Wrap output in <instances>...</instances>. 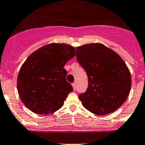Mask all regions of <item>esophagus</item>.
Segmentation results:
<instances>
[{
  "label": "esophagus",
  "instance_id": "1",
  "mask_svg": "<svg viewBox=\"0 0 145 145\" xmlns=\"http://www.w3.org/2000/svg\"><path fill=\"white\" fill-rule=\"evenodd\" d=\"M72 87H73V89L76 90V83H72Z\"/></svg>",
  "mask_w": 145,
  "mask_h": 145
}]
</instances>
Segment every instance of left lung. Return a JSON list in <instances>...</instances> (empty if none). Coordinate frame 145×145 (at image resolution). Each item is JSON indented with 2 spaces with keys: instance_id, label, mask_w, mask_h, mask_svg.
Instances as JSON below:
<instances>
[{
  "instance_id": "8db88e82",
  "label": "left lung",
  "mask_w": 145,
  "mask_h": 145,
  "mask_svg": "<svg viewBox=\"0 0 145 145\" xmlns=\"http://www.w3.org/2000/svg\"><path fill=\"white\" fill-rule=\"evenodd\" d=\"M76 57L88 77V87L79 94L84 108L99 116L114 112L125 102L131 76L123 59L104 44L77 47Z\"/></svg>"
}]
</instances>
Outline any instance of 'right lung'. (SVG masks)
<instances>
[{"label":"right lung","instance_id":"1","mask_svg":"<svg viewBox=\"0 0 145 145\" xmlns=\"http://www.w3.org/2000/svg\"><path fill=\"white\" fill-rule=\"evenodd\" d=\"M75 56L74 47L52 43L31 54L20 70L18 91L23 104L40 115L52 114L63 105L73 90L64 66Z\"/></svg>","mask_w":145,"mask_h":145}]
</instances>
